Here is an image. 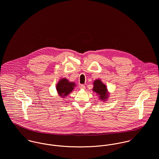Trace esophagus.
<instances>
[{
    "label": "esophagus",
    "instance_id": "1",
    "mask_svg": "<svg viewBox=\"0 0 159 159\" xmlns=\"http://www.w3.org/2000/svg\"><path fill=\"white\" fill-rule=\"evenodd\" d=\"M80 89H85V86L84 84H82V85H80Z\"/></svg>",
    "mask_w": 159,
    "mask_h": 159
}]
</instances>
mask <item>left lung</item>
Instances as JSON below:
<instances>
[{"instance_id":"1","label":"left lung","mask_w":159,"mask_h":159,"mask_svg":"<svg viewBox=\"0 0 159 159\" xmlns=\"http://www.w3.org/2000/svg\"><path fill=\"white\" fill-rule=\"evenodd\" d=\"M93 91L99 94L100 99L105 100L108 97L107 89L106 86L102 84V82L100 80H96L94 82V88Z\"/></svg>"}]
</instances>
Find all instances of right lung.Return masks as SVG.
<instances>
[{
	"mask_svg": "<svg viewBox=\"0 0 159 159\" xmlns=\"http://www.w3.org/2000/svg\"><path fill=\"white\" fill-rule=\"evenodd\" d=\"M74 86V83L70 82L66 79H63L57 85V90L60 96L65 97L73 90Z\"/></svg>",
	"mask_w": 159,
	"mask_h": 159,
	"instance_id": "obj_1",
	"label": "right lung"
}]
</instances>
